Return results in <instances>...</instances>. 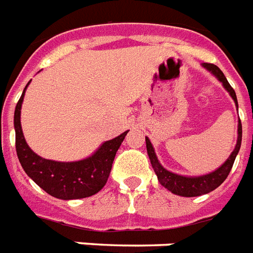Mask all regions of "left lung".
Instances as JSON below:
<instances>
[{
  "mask_svg": "<svg viewBox=\"0 0 253 253\" xmlns=\"http://www.w3.org/2000/svg\"><path fill=\"white\" fill-rule=\"evenodd\" d=\"M203 67L205 69H208L212 75H214L218 82H221L224 88L229 92V95L233 99V102L237 106V98L235 89L232 88L231 84L228 83V80L222 74V71L217 65L209 64V63H204ZM241 135H243V130H241V122L239 119V126H237V142L236 146H235V150L232 151V154L229 155V158L224 162V164L218 168L217 170L212 171L209 174H204V175H198V177H186V175H179V174L171 173L169 170H166L160 164V161L155 155L154 147L151 145L150 139L146 136V149H147V154H149V158H150L151 166L154 169L157 177H158V181L161 182L162 186L170 190L171 193L177 194V196H182V197H197V196H203V194H207L209 192H212L216 188H218L220 185L225 181V178L228 177V174L231 171L232 166H233V162L236 160V155L240 150L241 146Z\"/></svg>",
  "mask_w": 253,
  "mask_h": 253,
  "instance_id": "obj_1",
  "label": "left lung"
}]
</instances>
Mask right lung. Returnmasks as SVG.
I'll list each match as a JSON object with an SVG mask.
<instances>
[{
	"instance_id": "1",
	"label": "right lung",
	"mask_w": 253,
	"mask_h": 253,
	"mask_svg": "<svg viewBox=\"0 0 253 253\" xmlns=\"http://www.w3.org/2000/svg\"><path fill=\"white\" fill-rule=\"evenodd\" d=\"M29 83L24 88L14 110L16 151L22 169L42 190L60 200H78L96 194L107 182L115 154L128 131H125L111 141H106L85 160L57 162L41 158L28 146L20 121L22 100Z\"/></svg>"
}]
</instances>
